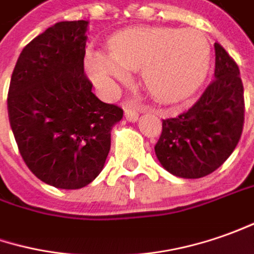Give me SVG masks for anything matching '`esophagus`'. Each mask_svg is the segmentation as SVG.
<instances>
[{"mask_svg": "<svg viewBox=\"0 0 254 254\" xmlns=\"http://www.w3.org/2000/svg\"><path fill=\"white\" fill-rule=\"evenodd\" d=\"M125 117L129 122H135L139 118V110L130 104H127L125 105Z\"/></svg>", "mask_w": 254, "mask_h": 254, "instance_id": "esophagus-1", "label": "esophagus"}]
</instances>
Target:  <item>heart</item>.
<instances>
[{
  "mask_svg": "<svg viewBox=\"0 0 254 254\" xmlns=\"http://www.w3.org/2000/svg\"><path fill=\"white\" fill-rule=\"evenodd\" d=\"M110 52L94 50L87 57V68L104 91L114 92L130 71L142 70V83L157 101L183 100L204 81L211 48L206 36L195 29L132 28L115 35Z\"/></svg>",
  "mask_w": 254,
  "mask_h": 254,
  "instance_id": "obj_1",
  "label": "heart"
}]
</instances>
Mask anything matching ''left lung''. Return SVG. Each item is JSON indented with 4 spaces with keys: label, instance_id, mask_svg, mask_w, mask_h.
<instances>
[{
    "label": "left lung",
    "instance_id": "1",
    "mask_svg": "<svg viewBox=\"0 0 254 254\" xmlns=\"http://www.w3.org/2000/svg\"><path fill=\"white\" fill-rule=\"evenodd\" d=\"M214 77L190 110L176 118L163 119L154 152L173 176L205 177L222 166L241 139L243 84L239 67L219 43H215Z\"/></svg>",
    "mask_w": 254,
    "mask_h": 254
}]
</instances>
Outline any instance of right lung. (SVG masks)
Instances as JSON below:
<instances>
[{
	"mask_svg": "<svg viewBox=\"0 0 254 254\" xmlns=\"http://www.w3.org/2000/svg\"><path fill=\"white\" fill-rule=\"evenodd\" d=\"M87 21H64L29 42L13 68L8 117L29 170L49 186L85 187L107 160L124 110L92 94L84 74Z\"/></svg>",
	"mask_w": 254,
	"mask_h": 254,
	"instance_id": "add662e5",
	"label": "right lung"
}]
</instances>
